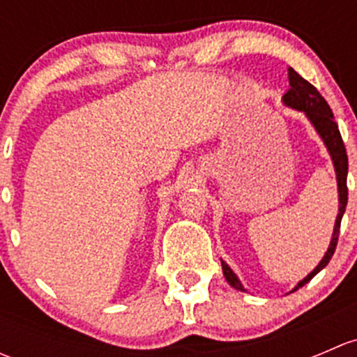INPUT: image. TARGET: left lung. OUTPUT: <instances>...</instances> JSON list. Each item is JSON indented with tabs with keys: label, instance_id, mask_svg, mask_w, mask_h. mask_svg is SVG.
Here are the masks:
<instances>
[{
	"label": "left lung",
	"instance_id": "8db88e82",
	"mask_svg": "<svg viewBox=\"0 0 357 357\" xmlns=\"http://www.w3.org/2000/svg\"><path fill=\"white\" fill-rule=\"evenodd\" d=\"M289 82H290V89L283 95V103L290 109L301 110L307 115V119L311 121V124L314 126V129L318 131V135L321 136V139L325 142L326 149H328L330 155H332L333 165H335V172H337V185H338V214H337V221H335V228H333V235H332V242H330L328 250H326L325 257L321 259L318 266L305 276L302 282H298V285L295 287L294 290H298L301 287H304L305 283L311 282L323 268L330 262L332 259L335 247H337L338 242V233H340V221L342 215L345 212V205H347V169H349V162H347V153H345V146L344 142H342L340 131H338V126L333 119V112L330 109V105L326 103V100L319 95L318 89L311 84V82L305 81L304 77L297 74L294 68H289ZM222 264V273H225V278L233 289L245 291V289L242 287L240 280L236 278L235 273L231 271L228 264L225 261H221Z\"/></svg>",
	"mask_w": 357,
	"mask_h": 357
}]
</instances>
